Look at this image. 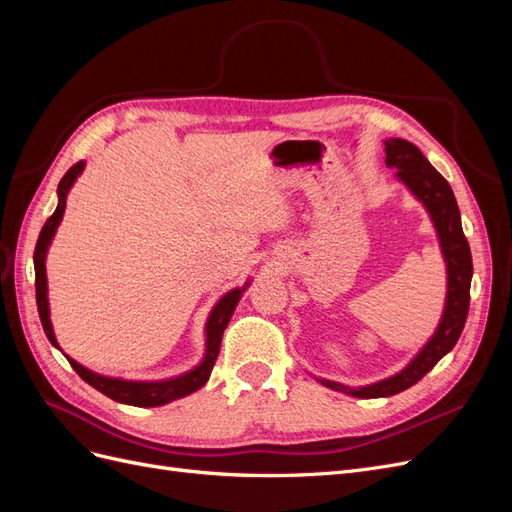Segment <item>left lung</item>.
<instances>
[{
  "label": "left lung",
  "instance_id": "8db88e82",
  "mask_svg": "<svg viewBox=\"0 0 512 512\" xmlns=\"http://www.w3.org/2000/svg\"><path fill=\"white\" fill-rule=\"evenodd\" d=\"M386 164L397 168V177L404 181L412 194L427 207L433 224H436L442 254L448 269V292L444 316L438 324V331L425 344V348L414 356V361L399 374L380 380L376 384L350 389L339 382L320 380L333 391H342L352 397L376 399L391 397L410 389L421 380L427 371L436 367L446 352H451L463 331V324L470 309V282H472V254L466 235L461 228V215L455 194L448 181L429 164L421 149L404 141V138H391L384 143Z\"/></svg>",
  "mask_w": 512,
  "mask_h": 512
}]
</instances>
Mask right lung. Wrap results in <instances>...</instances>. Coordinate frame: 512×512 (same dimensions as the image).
Returning a JSON list of instances; mask_svg holds the SVG:
<instances>
[{"mask_svg": "<svg viewBox=\"0 0 512 512\" xmlns=\"http://www.w3.org/2000/svg\"><path fill=\"white\" fill-rule=\"evenodd\" d=\"M85 168V162H76L68 173L61 177L59 185H57V194H59V203L55 213L51 215L49 220L44 222L40 237L36 243L34 250V269H36V303H38V314H40V322L42 329L49 337V342L57 346V339L53 335V327H51V318H49V301H46V267H44V258H46V250H49L51 239L55 235V230L64 218L66 211V196L68 190L72 188V183L76 181V177L81 175V170ZM243 290H230L226 297L220 299V303L213 307V312L209 316L207 322V354L203 363H200L196 369L188 371V374L177 376L173 380H162V382H130V380H117V378H106L100 374H94V371L85 369L83 365H79L76 361H72L68 356V361L72 365V369L79 374L87 384L94 386L96 391H100L102 395L111 397L119 404H128V406H138V408H153V406H164L168 401H175L179 397L190 395L194 391H198L200 386H205V382L211 376V369L215 365V359L220 354V344H222V335L226 324L235 312V307L241 299Z\"/></svg>", "mask_w": 512, "mask_h": 512, "instance_id": "add662e5", "label": "right lung"}]
</instances>
